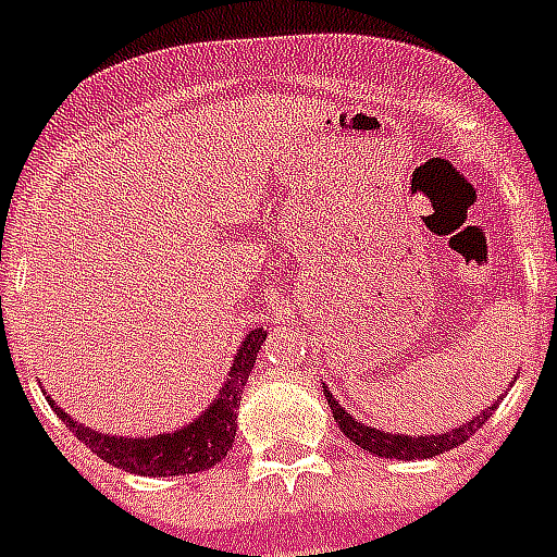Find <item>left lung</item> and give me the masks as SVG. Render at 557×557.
I'll use <instances>...</instances> for the list:
<instances>
[{"mask_svg": "<svg viewBox=\"0 0 557 557\" xmlns=\"http://www.w3.org/2000/svg\"><path fill=\"white\" fill-rule=\"evenodd\" d=\"M326 389V387H323ZM326 401L332 407V416H335V422H338L341 433L349 436V442H356L358 448L370 450L375 457H384V459H431V457H440L445 450L457 448L468 436H474L476 428H483L488 422V416L497 405H492L488 410L483 413H476L474 419H468L462 422L459 428H450V431L440 433V436H405V433H384V431H375V428H367L361 419L349 413L347 407H341L335 401L330 389H326Z\"/></svg>", "mask_w": 557, "mask_h": 557, "instance_id": "obj_1", "label": "left lung"}]
</instances>
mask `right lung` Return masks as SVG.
Masks as SVG:
<instances>
[{"instance_id": "add662e5", "label": "right lung", "mask_w": 557, "mask_h": 557, "mask_svg": "<svg viewBox=\"0 0 557 557\" xmlns=\"http://www.w3.org/2000/svg\"><path fill=\"white\" fill-rule=\"evenodd\" d=\"M265 330H251L243 338L236 349L234 364L227 372L225 384L219 389V396L210 401L208 410H201L199 419L190 424L178 428L173 433H159V436H112V433L91 431L86 424L74 422L72 416L60 410V407L48 398V405L54 407V413L65 422V428L86 442L91 454H98L103 462L115 468H124L129 474L144 476H178V474H196V471H208L216 462L227 457V450L234 445L236 436V407L243 398L245 381L251 375L257 352H260Z\"/></svg>"}]
</instances>
